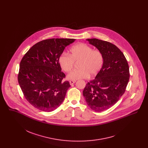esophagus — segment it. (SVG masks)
Masks as SVG:
<instances>
[{
  "instance_id": "1",
  "label": "esophagus",
  "mask_w": 148,
  "mask_h": 148,
  "mask_svg": "<svg viewBox=\"0 0 148 148\" xmlns=\"http://www.w3.org/2000/svg\"><path fill=\"white\" fill-rule=\"evenodd\" d=\"M76 82V80H71L70 82H69V83H70V84L71 85H72L74 84Z\"/></svg>"
}]
</instances>
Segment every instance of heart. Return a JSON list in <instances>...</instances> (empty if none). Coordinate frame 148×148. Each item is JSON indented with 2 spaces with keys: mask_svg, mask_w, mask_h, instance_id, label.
Returning <instances> with one entry per match:
<instances>
[{
  "mask_svg": "<svg viewBox=\"0 0 148 148\" xmlns=\"http://www.w3.org/2000/svg\"><path fill=\"white\" fill-rule=\"evenodd\" d=\"M80 60L79 67L80 69L72 71L68 78L76 80L86 79L91 76L96 75L101 70L103 62L102 54L97 50H92L87 44L79 42L73 46L70 49V56L62 53L59 58V63L62 69L65 72H70L74 66L75 62Z\"/></svg>",
  "mask_w": 148,
  "mask_h": 148,
  "instance_id": "obj_1",
  "label": "heart"
}]
</instances>
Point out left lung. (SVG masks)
Wrapping results in <instances>:
<instances>
[{"label":"left lung","mask_w":148,"mask_h":148,"mask_svg":"<svg viewBox=\"0 0 148 148\" xmlns=\"http://www.w3.org/2000/svg\"><path fill=\"white\" fill-rule=\"evenodd\" d=\"M86 40L102 54L104 62L94 79L88 82L83 92L92 110L100 112L114 106L125 92L129 80V68L121 50L111 42L98 39Z\"/></svg>","instance_id":"8db88e82"}]
</instances>
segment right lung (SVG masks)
<instances>
[{
	"label": "right lung",
	"mask_w": 148,
	"mask_h": 148,
	"mask_svg": "<svg viewBox=\"0 0 148 148\" xmlns=\"http://www.w3.org/2000/svg\"><path fill=\"white\" fill-rule=\"evenodd\" d=\"M75 39L53 38L36 43L21 59L18 76L29 103L43 112L54 110L63 102L68 88L59 58Z\"/></svg>",
	"instance_id": "add662e5"
}]
</instances>
